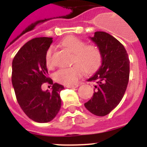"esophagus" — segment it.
Here are the masks:
<instances>
[{"label":"esophagus","instance_id":"34e87169","mask_svg":"<svg viewBox=\"0 0 147 147\" xmlns=\"http://www.w3.org/2000/svg\"><path fill=\"white\" fill-rule=\"evenodd\" d=\"M80 86V84H75V85H67L66 88H77V87Z\"/></svg>","mask_w":147,"mask_h":147}]
</instances>
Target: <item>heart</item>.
<instances>
[{
    "instance_id": "1",
    "label": "heart",
    "mask_w": 147,
    "mask_h": 147,
    "mask_svg": "<svg viewBox=\"0 0 147 147\" xmlns=\"http://www.w3.org/2000/svg\"><path fill=\"white\" fill-rule=\"evenodd\" d=\"M62 48L73 53L72 66L62 67L53 75L57 82L65 85H71L77 82L84 71L88 74L95 72L101 66L102 62V51L96 45L86 43L85 40L75 36H70L60 42ZM52 46L47 49L45 55V65L49 68L52 67Z\"/></svg>"
}]
</instances>
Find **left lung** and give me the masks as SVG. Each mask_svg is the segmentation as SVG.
<instances>
[{"label":"left lung","instance_id":"1","mask_svg":"<svg viewBox=\"0 0 147 147\" xmlns=\"http://www.w3.org/2000/svg\"><path fill=\"white\" fill-rule=\"evenodd\" d=\"M102 51V66L88 82L96 83V92L85 103L91 113L104 116L121 101L129 77V59L125 48L117 39L105 32H95L91 37Z\"/></svg>","mask_w":147,"mask_h":147}]
</instances>
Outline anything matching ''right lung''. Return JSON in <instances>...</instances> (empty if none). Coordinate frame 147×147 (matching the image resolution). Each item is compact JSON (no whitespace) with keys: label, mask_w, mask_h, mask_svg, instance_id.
I'll return each mask as SVG.
<instances>
[{"label":"right lung","mask_w":147,"mask_h":147,"mask_svg":"<svg viewBox=\"0 0 147 147\" xmlns=\"http://www.w3.org/2000/svg\"><path fill=\"white\" fill-rule=\"evenodd\" d=\"M52 42L51 37L32 39L20 48L12 61L11 82L18 104L29 119L39 123L54 119L62 105L60 92L64 87L53 84L45 61ZM44 83L53 85L52 92L42 91Z\"/></svg>","instance_id":"obj_1"}]
</instances>
